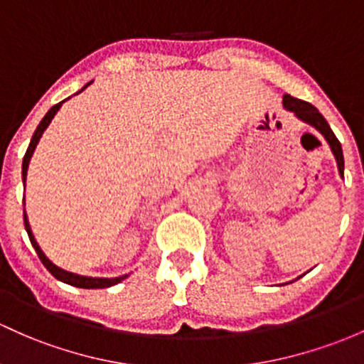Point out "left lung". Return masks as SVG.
I'll list each match as a JSON object with an SVG mask.
<instances>
[{
	"label": "left lung",
	"mask_w": 364,
	"mask_h": 364,
	"mask_svg": "<svg viewBox=\"0 0 364 364\" xmlns=\"http://www.w3.org/2000/svg\"><path fill=\"white\" fill-rule=\"evenodd\" d=\"M283 105L288 109V111L295 112L296 118L302 119L304 123H307V124H311V127H314L316 130H318L319 134H321L324 139H326V142L330 144V147H331V152H333L335 159H337L340 175H342V177H343L342 146H340L338 139H337V136H335L333 132H331L330 124H328V121L323 118L321 112H319L318 109H316L312 104L295 99V97L288 95V93L283 97Z\"/></svg>",
	"instance_id": "1"
}]
</instances>
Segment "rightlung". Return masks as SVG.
<instances>
[{
	"instance_id": "obj_1",
	"label": "right lung",
	"mask_w": 364,
	"mask_h": 364,
	"mask_svg": "<svg viewBox=\"0 0 364 364\" xmlns=\"http://www.w3.org/2000/svg\"><path fill=\"white\" fill-rule=\"evenodd\" d=\"M90 83H92V81H90ZM90 83H88V85H90ZM88 85H87V87H88ZM87 87L81 88L80 92H83V90L87 88ZM80 92H77V93H80ZM64 102H65V100H62V102H58V104L53 105V107L50 109L48 112H46L45 118L41 119V123L38 124L36 132H34L33 139H31L29 147H27V151H26L24 161H22V181H24V182H26V177H27V168H29L31 156H33L34 149H36V146H38V142H40L43 132L46 130V127H48V124H50V121L53 119V116H55V112L58 111V109H60V105L64 104ZM24 225H26L27 234H29L31 245H33L34 250H36L38 257H40V260L43 262V265H45V267L48 269V271L52 272V274L55 276L58 281H62V283H68V284H71V287H77V288H109V287H114V284L121 283V281H123L124 277L128 276V274H124V276H119V277H111V279H109V277H88V276H80V274H74V272L64 271V269L57 267V265L53 264V262L50 260L48 257L45 255V253H43V250L40 248V245H38L36 240H34L33 230H31V225H29V220H27L26 212H24Z\"/></svg>"
}]
</instances>
